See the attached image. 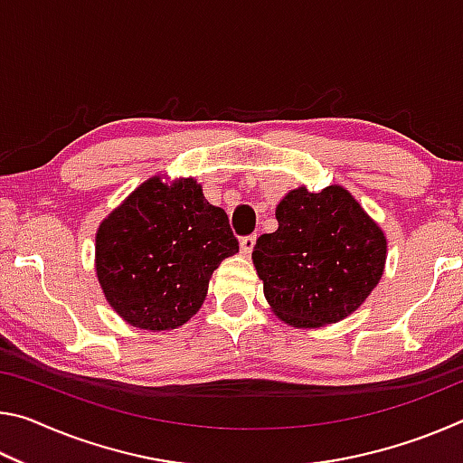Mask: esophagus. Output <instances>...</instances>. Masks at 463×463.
I'll return each instance as SVG.
<instances>
[{"label":"esophagus","instance_id":"34e87169","mask_svg":"<svg viewBox=\"0 0 463 463\" xmlns=\"http://www.w3.org/2000/svg\"><path fill=\"white\" fill-rule=\"evenodd\" d=\"M255 241H257L255 234H249V237H242V239H241V253H242V255H250V253H253Z\"/></svg>","mask_w":463,"mask_h":463}]
</instances>
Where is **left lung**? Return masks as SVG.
Returning a JSON list of instances; mask_svg holds the SVG:
<instances>
[{"label": "left lung", "instance_id": "1", "mask_svg": "<svg viewBox=\"0 0 463 463\" xmlns=\"http://www.w3.org/2000/svg\"><path fill=\"white\" fill-rule=\"evenodd\" d=\"M278 231L261 234L253 263L263 292L288 325H331L362 307L386 263V237L341 185L289 192Z\"/></svg>", "mask_w": 463, "mask_h": 463}]
</instances>
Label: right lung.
Masks as SVG:
<instances>
[{"mask_svg":"<svg viewBox=\"0 0 463 463\" xmlns=\"http://www.w3.org/2000/svg\"><path fill=\"white\" fill-rule=\"evenodd\" d=\"M237 250L229 216L194 179L167 185L153 177L99 224L96 269L127 323L169 331L200 310L213 271Z\"/></svg>","mask_w":463,"mask_h":463,"instance_id":"add662e5","label":"right lung"}]
</instances>
